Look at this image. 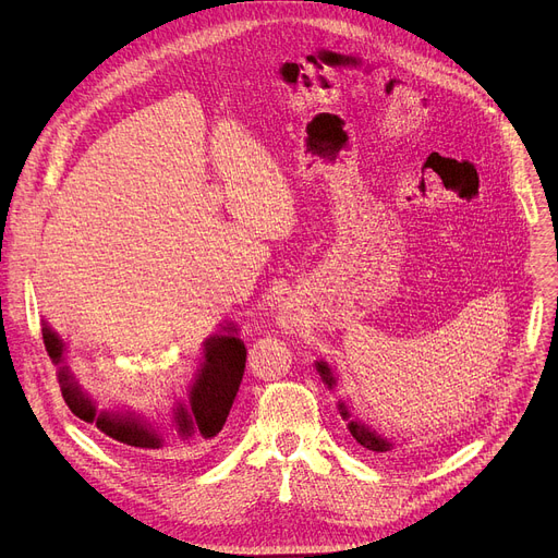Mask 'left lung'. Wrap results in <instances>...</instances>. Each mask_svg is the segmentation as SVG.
I'll return each instance as SVG.
<instances>
[{
  "label": "left lung",
  "mask_w": 558,
  "mask_h": 558,
  "mask_svg": "<svg viewBox=\"0 0 558 558\" xmlns=\"http://www.w3.org/2000/svg\"><path fill=\"white\" fill-rule=\"evenodd\" d=\"M317 372L322 374V378L329 383V385H333V378H331V369L326 367L324 363H317ZM340 414L347 418L349 414H347V410H344V405H340ZM349 430H351V435H353V439L363 446V448H369V450H376V452H385V450H389V444L385 441V439H380L378 435H374L369 428H365L363 423H357V421H351L349 423Z\"/></svg>",
  "instance_id": "8db88e82"
}]
</instances>
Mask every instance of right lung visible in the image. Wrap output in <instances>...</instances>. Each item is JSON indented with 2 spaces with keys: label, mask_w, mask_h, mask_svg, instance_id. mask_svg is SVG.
Instances as JSON below:
<instances>
[{
  "label": "right lung",
  "mask_w": 558,
  "mask_h": 558,
  "mask_svg": "<svg viewBox=\"0 0 558 558\" xmlns=\"http://www.w3.org/2000/svg\"><path fill=\"white\" fill-rule=\"evenodd\" d=\"M234 333H236L234 326H225L222 331L207 338L205 342V363L193 380V387L189 391V403L180 405L175 412L178 435L184 441L189 437H198V439L216 437L222 430L229 410H232L239 385L243 380L245 355H247L245 344ZM43 340L53 363H62L64 344L49 329V326L43 329ZM58 380H60L64 403L70 405V410L78 418L87 423L96 421L98 430L125 446H135L144 450L161 448L163 444L161 437L150 428H146L144 423L135 418L114 416L108 412L96 414L94 403L83 395L81 387L76 385V380L68 369H60Z\"/></svg>",
  "instance_id": "add662e5"
}]
</instances>
